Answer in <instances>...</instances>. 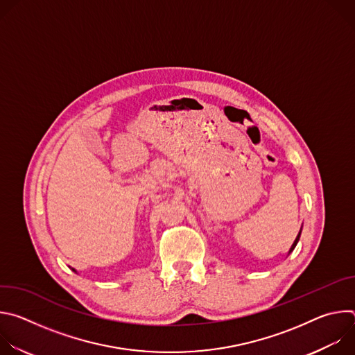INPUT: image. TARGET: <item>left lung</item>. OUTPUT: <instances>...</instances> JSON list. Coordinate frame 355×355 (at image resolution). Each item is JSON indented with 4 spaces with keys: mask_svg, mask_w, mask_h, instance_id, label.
Instances as JSON below:
<instances>
[{
    "mask_svg": "<svg viewBox=\"0 0 355 355\" xmlns=\"http://www.w3.org/2000/svg\"><path fill=\"white\" fill-rule=\"evenodd\" d=\"M300 232H302V230H300ZM300 232H299V234H297V237H296V239H295V241H293V244H292V247H291V250H289V252H291V251H293V248H295V247H296V244H297V241H299V237H300Z\"/></svg>",
    "mask_w": 355,
    "mask_h": 355,
    "instance_id": "1",
    "label": "left lung"
}]
</instances>
